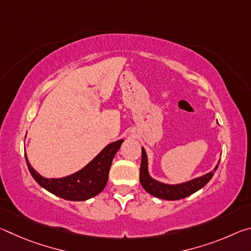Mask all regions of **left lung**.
Masks as SVG:
<instances>
[{
    "label": "left lung",
    "instance_id": "1",
    "mask_svg": "<svg viewBox=\"0 0 251 251\" xmlns=\"http://www.w3.org/2000/svg\"><path fill=\"white\" fill-rule=\"evenodd\" d=\"M219 165H216L214 171L207 173L205 175L199 176L193 179L187 180L179 184H166V182H161L156 180L150 175L148 172V158L145 151V148L142 147V163H141V174H139V180L143 188L146 190L148 194L152 195L157 198L165 199V201H179L185 197H188L194 193L198 192L201 189L208 181H209L215 172L217 171Z\"/></svg>",
    "mask_w": 251,
    "mask_h": 251
}]
</instances>
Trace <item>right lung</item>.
Masks as SVG:
<instances>
[{"label": "right lung", "mask_w": 251, "mask_h": 251, "mask_svg": "<svg viewBox=\"0 0 251 251\" xmlns=\"http://www.w3.org/2000/svg\"><path fill=\"white\" fill-rule=\"evenodd\" d=\"M123 142L124 139L108 144L86 166L69 176L61 178L43 177L32 167L26 152L25 159L32 177L41 187L66 201H83L103 192L108 180L110 165Z\"/></svg>", "instance_id": "obj_1"}]
</instances>
